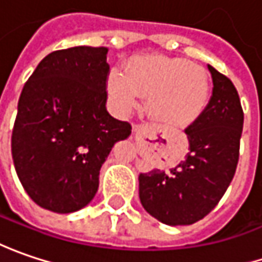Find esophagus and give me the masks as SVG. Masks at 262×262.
Wrapping results in <instances>:
<instances>
[{
    "label": "esophagus",
    "mask_w": 262,
    "mask_h": 262,
    "mask_svg": "<svg viewBox=\"0 0 262 262\" xmlns=\"http://www.w3.org/2000/svg\"><path fill=\"white\" fill-rule=\"evenodd\" d=\"M133 132H135V136L136 138H146L149 133H152V129L148 127V126H135Z\"/></svg>",
    "instance_id": "34e87169"
}]
</instances>
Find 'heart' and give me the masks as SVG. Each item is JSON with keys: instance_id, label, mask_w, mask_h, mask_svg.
<instances>
[{"instance_id": "obj_1", "label": "heart", "mask_w": 262, "mask_h": 262, "mask_svg": "<svg viewBox=\"0 0 262 262\" xmlns=\"http://www.w3.org/2000/svg\"><path fill=\"white\" fill-rule=\"evenodd\" d=\"M107 94L113 111L124 117L142 97L158 124L180 129L195 123L208 107L211 83L207 72L183 58L141 55L126 64V70L113 67L107 76Z\"/></svg>"}]
</instances>
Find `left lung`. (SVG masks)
<instances>
[{
	"label": "left lung",
	"instance_id": "1",
	"mask_svg": "<svg viewBox=\"0 0 262 262\" xmlns=\"http://www.w3.org/2000/svg\"><path fill=\"white\" fill-rule=\"evenodd\" d=\"M212 97L204 114L192 123L189 152L168 171L152 168L139 174V198L145 211L168 226L204 219L227 190L239 160L244 111L229 77L208 66Z\"/></svg>",
	"mask_w": 262,
	"mask_h": 262
}]
</instances>
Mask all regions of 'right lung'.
Listing matches in <instances>:
<instances>
[{
	"label": "right lung",
	"instance_id": "add662e5",
	"mask_svg": "<svg viewBox=\"0 0 262 262\" xmlns=\"http://www.w3.org/2000/svg\"><path fill=\"white\" fill-rule=\"evenodd\" d=\"M105 47L48 54L23 86L11 135L18 180L39 207L82 210L97 193L99 170L132 126L107 111Z\"/></svg>",
	"mask_w": 262,
	"mask_h": 262
}]
</instances>
